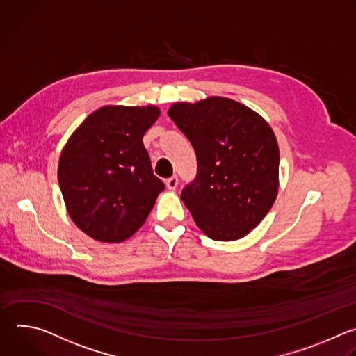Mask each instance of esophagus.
I'll list each match as a JSON object with an SVG mask.
<instances>
[{
	"label": "esophagus",
	"mask_w": 356,
	"mask_h": 356,
	"mask_svg": "<svg viewBox=\"0 0 356 356\" xmlns=\"http://www.w3.org/2000/svg\"><path fill=\"white\" fill-rule=\"evenodd\" d=\"M165 185L170 191H174L177 186H178V177L177 175H172L171 178L165 179Z\"/></svg>",
	"instance_id": "1"
}]
</instances>
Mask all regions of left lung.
<instances>
[{
  "instance_id": "1",
  "label": "left lung",
  "mask_w": 356,
  "mask_h": 356,
  "mask_svg": "<svg viewBox=\"0 0 356 356\" xmlns=\"http://www.w3.org/2000/svg\"><path fill=\"white\" fill-rule=\"evenodd\" d=\"M168 116L196 153L197 175L181 199L211 240L234 241L255 229L279 189V147L269 123L225 97L178 102Z\"/></svg>"
}]
</instances>
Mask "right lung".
Returning a JSON list of instances; mask_svg holds the SVG:
<instances>
[{
	"instance_id": "1",
	"label": "right lung",
	"mask_w": 356,
	"mask_h": 356,
	"mask_svg": "<svg viewBox=\"0 0 356 356\" xmlns=\"http://www.w3.org/2000/svg\"><path fill=\"white\" fill-rule=\"evenodd\" d=\"M160 113L154 105L102 106L67 140L58 185L68 216L88 237L122 243L145 225L164 189L143 145Z\"/></svg>"
}]
</instances>
